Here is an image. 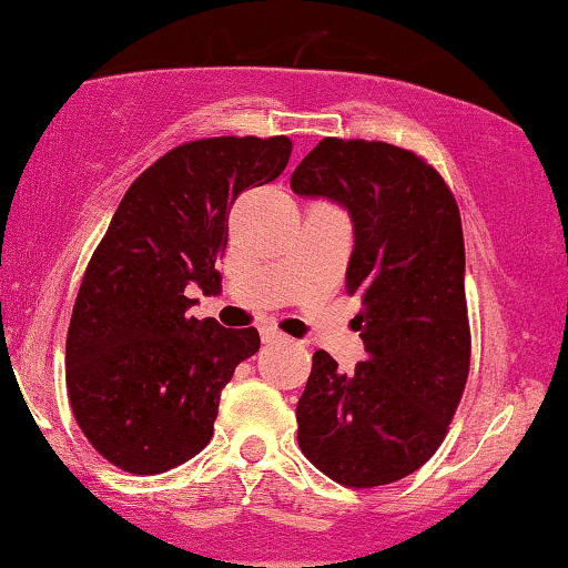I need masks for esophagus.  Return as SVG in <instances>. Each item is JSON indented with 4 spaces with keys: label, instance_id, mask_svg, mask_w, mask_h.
I'll return each mask as SVG.
<instances>
[{
    "label": "esophagus",
    "instance_id": "obj_1",
    "mask_svg": "<svg viewBox=\"0 0 568 568\" xmlns=\"http://www.w3.org/2000/svg\"><path fill=\"white\" fill-rule=\"evenodd\" d=\"M262 341L264 344H285L288 336H283V333L275 331V327H262Z\"/></svg>",
    "mask_w": 568,
    "mask_h": 568
}]
</instances>
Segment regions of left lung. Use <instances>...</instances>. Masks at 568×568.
I'll return each mask as SVG.
<instances>
[{
    "instance_id": "8db88e82",
    "label": "left lung",
    "mask_w": 568,
    "mask_h": 568,
    "mask_svg": "<svg viewBox=\"0 0 568 568\" xmlns=\"http://www.w3.org/2000/svg\"><path fill=\"white\" fill-rule=\"evenodd\" d=\"M293 193L349 214L346 288L359 293L365 362L341 373L314 352L296 405L298 447L346 487H381L439 447L468 378L466 245L439 174L409 150L327 136L298 163Z\"/></svg>"
}]
</instances>
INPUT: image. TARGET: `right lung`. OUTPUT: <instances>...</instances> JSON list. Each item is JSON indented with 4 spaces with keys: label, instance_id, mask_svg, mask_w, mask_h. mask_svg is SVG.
I'll return each mask as SVG.
<instances>
[{
    "label": "right lung",
    "instance_id": "add662e5",
    "mask_svg": "<svg viewBox=\"0 0 568 568\" xmlns=\"http://www.w3.org/2000/svg\"><path fill=\"white\" fill-rule=\"evenodd\" d=\"M288 159V136L187 142L136 176L115 209L65 341L73 415L113 466L163 474L209 444L222 388L262 341L256 327L187 317L197 302L187 293L222 291L227 209Z\"/></svg>",
    "mask_w": 568,
    "mask_h": 568
}]
</instances>
